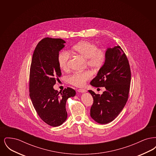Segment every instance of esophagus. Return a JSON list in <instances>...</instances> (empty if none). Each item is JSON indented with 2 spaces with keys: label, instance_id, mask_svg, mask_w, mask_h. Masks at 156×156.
<instances>
[{
  "label": "esophagus",
  "instance_id": "34e87169",
  "mask_svg": "<svg viewBox=\"0 0 156 156\" xmlns=\"http://www.w3.org/2000/svg\"><path fill=\"white\" fill-rule=\"evenodd\" d=\"M86 90L85 89H78V92H80V93H85V92H86Z\"/></svg>",
  "mask_w": 156,
  "mask_h": 156
}]
</instances>
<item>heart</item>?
I'll return each instance as SVG.
<instances>
[{
    "label": "heart",
    "mask_w": 156,
    "mask_h": 156,
    "mask_svg": "<svg viewBox=\"0 0 156 156\" xmlns=\"http://www.w3.org/2000/svg\"><path fill=\"white\" fill-rule=\"evenodd\" d=\"M71 51L87 59V65L89 67L98 69L102 67L106 59V55L104 51L98 49L97 45L88 41H83L73 46ZM69 54L66 51L59 52L57 61L59 68L63 71L68 69ZM92 77V74L89 71L75 73L71 75L68 80L72 85L76 87H82L86 81Z\"/></svg>",
    "instance_id": "heart-1"
}]
</instances>
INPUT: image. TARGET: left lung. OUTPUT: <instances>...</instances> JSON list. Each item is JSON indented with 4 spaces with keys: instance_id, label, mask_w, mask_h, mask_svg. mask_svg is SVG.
Listing matches in <instances>:
<instances>
[{
    "instance_id": "obj_1",
    "label": "left lung",
    "mask_w": 156,
    "mask_h": 156,
    "mask_svg": "<svg viewBox=\"0 0 156 156\" xmlns=\"http://www.w3.org/2000/svg\"><path fill=\"white\" fill-rule=\"evenodd\" d=\"M106 59L97 75L91 81L95 87H105L100 95L92 90L94 99L90 115L99 124H107L115 119L125 106L129 97L131 72L128 59L119 45L108 48Z\"/></svg>"
}]
</instances>
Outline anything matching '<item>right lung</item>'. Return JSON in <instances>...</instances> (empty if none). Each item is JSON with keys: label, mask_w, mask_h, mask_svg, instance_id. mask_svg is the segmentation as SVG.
<instances>
[{"label": "right lung", "mask_w": 156, "mask_h": 156, "mask_svg": "<svg viewBox=\"0 0 156 156\" xmlns=\"http://www.w3.org/2000/svg\"><path fill=\"white\" fill-rule=\"evenodd\" d=\"M66 41L61 38H44L37 45L30 66V97L40 118L50 126L62 125L67 118V99L74 97V89L58 92L53 86L61 75L57 57Z\"/></svg>", "instance_id": "add662e5"}]
</instances>
